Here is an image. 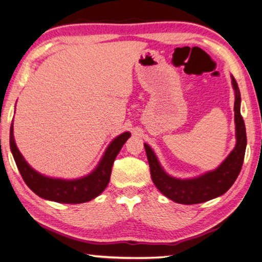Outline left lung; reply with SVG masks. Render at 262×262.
<instances>
[{
    "instance_id": "1",
    "label": "left lung",
    "mask_w": 262,
    "mask_h": 262,
    "mask_svg": "<svg viewBox=\"0 0 262 262\" xmlns=\"http://www.w3.org/2000/svg\"><path fill=\"white\" fill-rule=\"evenodd\" d=\"M232 85L236 92L234 100V122H236V147L228 158L214 171L207 172L203 176L194 179H176L166 174L159 165L156 155L151 148L144 143L147 152L150 173L156 187L171 199L172 201L181 205H195L215 199L224 194L236 181L242 170L246 150V129L241 114V91L236 79L232 76Z\"/></svg>"
}]
</instances>
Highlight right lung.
<instances>
[{
    "label": "right lung",
    "mask_w": 262,
    "mask_h": 262,
    "mask_svg": "<svg viewBox=\"0 0 262 262\" xmlns=\"http://www.w3.org/2000/svg\"><path fill=\"white\" fill-rule=\"evenodd\" d=\"M130 136V133H123L114 139L106 149L103 158L94 172L81 179L63 180L48 178L34 171L17 149L14 140V126L10 127V149L18 167L21 178L30 189L40 198L61 203H83L95 199L108 185L113 162L122 145Z\"/></svg>",
    "instance_id": "right-lung-1"
}]
</instances>
